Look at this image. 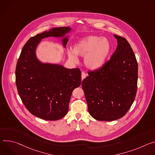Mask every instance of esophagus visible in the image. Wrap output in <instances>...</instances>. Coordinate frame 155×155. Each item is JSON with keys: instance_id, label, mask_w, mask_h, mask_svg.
Returning <instances> with one entry per match:
<instances>
[{"instance_id": "esophagus-1", "label": "esophagus", "mask_w": 155, "mask_h": 155, "mask_svg": "<svg viewBox=\"0 0 155 155\" xmlns=\"http://www.w3.org/2000/svg\"><path fill=\"white\" fill-rule=\"evenodd\" d=\"M86 76H87V74H85L84 72H82V73H81V78H82V80H83L84 78H86Z\"/></svg>"}]
</instances>
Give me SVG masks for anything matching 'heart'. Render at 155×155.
Masks as SVG:
<instances>
[{"instance_id": "b5f03b06", "label": "heart", "mask_w": 155, "mask_h": 155, "mask_svg": "<svg viewBox=\"0 0 155 155\" xmlns=\"http://www.w3.org/2000/svg\"><path fill=\"white\" fill-rule=\"evenodd\" d=\"M111 50L110 41L106 38L90 36L79 40L74 45V51H68L69 58L78 61L76 55L84 57L85 66L92 70L101 68L106 63Z\"/></svg>"}]
</instances>
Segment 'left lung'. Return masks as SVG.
<instances>
[{
  "label": "left lung",
  "mask_w": 155,
  "mask_h": 155,
  "mask_svg": "<svg viewBox=\"0 0 155 155\" xmlns=\"http://www.w3.org/2000/svg\"><path fill=\"white\" fill-rule=\"evenodd\" d=\"M117 45L110 59L98 70L89 71L82 82L90 114L99 121L123 117L135 100L138 64L127 41L116 34Z\"/></svg>",
  "instance_id": "left-lung-1"
}]
</instances>
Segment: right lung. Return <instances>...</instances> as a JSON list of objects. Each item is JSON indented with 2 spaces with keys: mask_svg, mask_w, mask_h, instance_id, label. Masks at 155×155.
I'll list each match as a JSON object with an SVG mask.
<instances>
[{
  "mask_svg": "<svg viewBox=\"0 0 155 155\" xmlns=\"http://www.w3.org/2000/svg\"><path fill=\"white\" fill-rule=\"evenodd\" d=\"M70 30V27L54 28L31 37L17 61L16 85L22 102L32 114L44 120L56 121L67 114L72 92L81 85V72L79 68L40 62L36 48L42 39L62 37ZM62 41L66 47L68 38Z\"/></svg>",
  "mask_w": 155,
  "mask_h": 155,
  "instance_id": "right-lung-1",
  "label": "right lung"
}]
</instances>
